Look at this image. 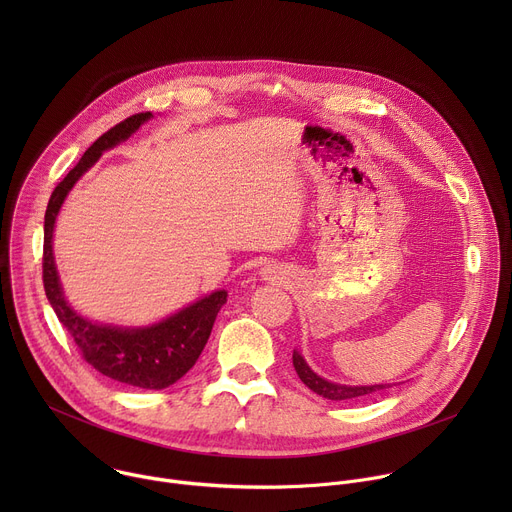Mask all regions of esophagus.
<instances>
[{"instance_id":"1","label":"esophagus","mask_w":512,"mask_h":512,"mask_svg":"<svg viewBox=\"0 0 512 512\" xmlns=\"http://www.w3.org/2000/svg\"><path fill=\"white\" fill-rule=\"evenodd\" d=\"M261 277H263V279L273 281V279H277V271H275V269H271V267H265V269H261Z\"/></svg>"}]
</instances>
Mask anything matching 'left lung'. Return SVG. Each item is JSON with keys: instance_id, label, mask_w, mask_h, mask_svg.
Wrapping results in <instances>:
<instances>
[{"instance_id": "obj_1", "label": "left lung", "mask_w": 512, "mask_h": 512, "mask_svg": "<svg viewBox=\"0 0 512 512\" xmlns=\"http://www.w3.org/2000/svg\"><path fill=\"white\" fill-rule=\"evenodd\" d=\"M294 369H296L298 377L302 379V383L308 389H312L316 395H320L324 399H330V401L356 399V397L373 395L377 391H383V389L391 387V385H340V383L326 381L310 369V364L306 362V358L302 356L300 350H294Z\"/></svg>"}]
</instances>
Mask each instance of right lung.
<instances>
[{
  "mask_svg": "<svg viewBox=\"0 0 512 512\" xmlns=\"http://www.w3.org/2000/svg\"><path fill=\"white\" fill-rule=\"evenodd\" d=\"M154 115L137 113L103 133L79 164L54 188L44 216V263L42 279L46 298L60 324L75 338L83 358L101 375L139 389H166L182 379L198 360L212 332L218 310L227 304V291L216 289L210 296L178 310L150 326H113L81 316L64 298V289L54 263L52 237L56 216L81 176L89 172L103 152L129 139Z\"/></svg>",
  "mask_w": 512,
  "mask_h": 512,
  "instance_id": "1",
  "label": "right lung"
}]
</instances>
